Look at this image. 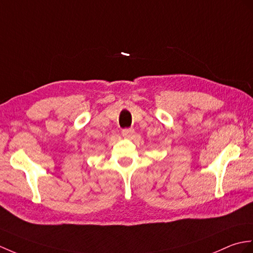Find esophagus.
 Wrapping results in <instances>:
<instances>
[{"mask_svg":"<svg viewBox=\"0 0 253 253\" xmlns=\"http://www.w3.org/2000/svg\"><path fill=\"white\" fill-rule=\"evenodd\" d=\"M122 133H123V137H124V138H130L133 134V129H131V128L123 129Z\"/></svg>","mask_w":253,"mask_h":253,"instance_id":"obj_1","label":"esophagus"}]
</instances>
